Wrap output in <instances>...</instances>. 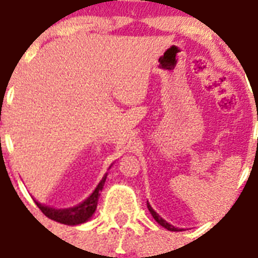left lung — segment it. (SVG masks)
<instances>
[{"mask_svg":"<svg viewBox=\"0 0 258 258\" xmlns=\"http://www.w3.org/2000/svg\"><path fill=\"white\" fill-rule=\"evenodd\" d=\"M147 208H149V211H150V214L153 215V218H154L155 221L158 222V223H160L162 227L170 230V231H178V229H177V227H174V226H172L170 223H168V222L165 221V219H162V218H161V216L158 215V214H157V212H155L153 208H151V206L149 203H147Z\"/></svg>","mask_w":258,"mask_h":258,"instance_id":"1","label":"left lung"}]
</instances>
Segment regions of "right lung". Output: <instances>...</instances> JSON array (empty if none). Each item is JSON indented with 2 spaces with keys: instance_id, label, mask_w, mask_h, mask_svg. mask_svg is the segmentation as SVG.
Masks as SVG:
<instances>
[{
  "instance_id": "obj_1",
  "label": "right lung",
  "mask_w": 258,
  "mask_h": 258,
  "mask_svg": "<svg viewBox=\"0 0 258 258\" xmlns=\"http://www.w3.org/2000/svg\"><path fill=\"white\" fill-rule=\"evenodd\" d=\"M108 173L104 174V177L101 178V181L98 182V185L96 186V189L92 192L88 199H85L82 203L77 204L74 207L70 208H63V210H56V208L47 207V206H43V204L37 203L36 206L40 208V211L50 218L52 221L59 222L62 225H69V226H76L81 225V223H85L90 219V216L93 215L96 208H97V202L98 198H100V192L103 190V186L105 184V180H107Z\"/></svg>"
}]
</instances>
